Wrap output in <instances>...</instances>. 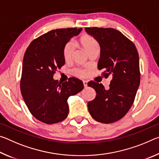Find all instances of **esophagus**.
Listing matches in <instances>:
<instances>
[{"label": "esophagus", "mask_w": 159, "mask_h": 159, "mask_svg": "<svg viewBox=\"0 0 159 159\" xmlns=\"http://www.w3.org/2000/svg\"><path fill=\"white\" fill-rule=\"evenodd\" d=\"M83 85H84V87L87 88V86H88V81H87V80H83Z\"/></svg>", "instance_id": "esophagus-1"}]
</instances>
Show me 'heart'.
Segmentation results:
<instances>
[{"label":"heart","instance_id":"obj_1","mask_svg":"<svg viewBox=\"0 0 159 159\" xmlns=\"http://www.w3.org/2000/svg\"><path fill=\"white\" fill-rule=\"evenodd\" d=\"M80 43L83 46V48H84L87 52L90 49V48H92L93 47L95 46V45H98V42H97L93 37H91L90 36H82L80 39ZM74 51V46L73 43L71 42L66 43L65 46H64V52H63L64 59H65L66 60H69V59L72 57V55H73ZM76 72L77 74L79 75V76H84L85 75V71L76 70Z\"/></svg>","mask_w":159,"mask_h":159}]
</instances>
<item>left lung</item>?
<instances>
[{
	"label": "left lung",
	"instance_id": "8db88e82",
	"mask_svg": "<svg viewBox=\"0 0 159 159\" xmlns=\"http://www.w3.org/2000/svg\"><path fill=\"white\" fill-rule=\"evenodd\" d=\"M100 45L99 70L105 78L112 77L109 88L93 81L96 97L88 102L89 113L97 121L110 123L120 120L133 105L140 83L139 55L135 45L121 32L112 28L86 27Z\"/></svg>",
	"mask_w": 159,
	"mask_h": 159
}]
</instances>
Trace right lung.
Listing matches in <instances>:
<instances>
[{
  "label": "right lung",
  "instance_id": "1",
  "mask_svg": "<svg viewBox=\"0 0 159 159\" xmlns=\"http://www.w3.org/2000/svg\"><path fill=\"white\" fill-rule=\"evenodd\" d=\"M82 29H58L34 40L26 49L22 63L20 89L29 111L40 121L52 124L69 114L67 99L83 89L76 78L60 83L53 75L64 64V48Z\"/></svg>",
  "mask_w": 159,
  "mask_h": 159
}]
</instances>
